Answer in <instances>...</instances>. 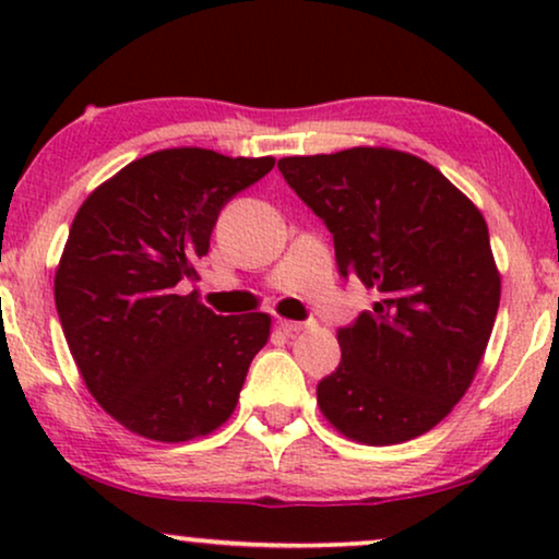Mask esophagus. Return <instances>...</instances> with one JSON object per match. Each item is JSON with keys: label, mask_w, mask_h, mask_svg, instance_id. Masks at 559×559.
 I'll return each mask as SVG.
<instances>
[{"label": "esophagus", "mask_w": 559, "mask_h": 559, "mask_svg": "<svg viewBox=\"0 0 559 559\" xmlns=\"http://www.w3.org/2000/svg\"><path fill=\"white\" fill-rule=\"evenodd\" d=\"M310 325H312L310 320H280V331H285L287 335H295V333L308 331Z\"/></svg>", "instance_id": "esophagus-1"}]
</instances>
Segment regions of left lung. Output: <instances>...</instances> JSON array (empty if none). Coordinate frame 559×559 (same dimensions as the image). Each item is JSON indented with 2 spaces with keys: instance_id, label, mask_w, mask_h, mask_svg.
<instances>
[{
  "instance_id": "8db88e82",
  "label": "left lung",
  "mask_w": 559,
  "mask_h": 559,
  "mask_svg": "<svg viewBox=\"0 0 559 559\" xmlns=\"http://www.w3.org/2000/svg\"><path fill=\"white\" fill-rule=\"evenodd\" d=\"M277 167L333 234L341 277L379 295L338 328L341 364L320 379V409L366 445L417 438L465 394L491 338L501 280L484 216L407 152L354 147Z\"/></svg>"
}]
</instances>
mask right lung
Instances as JSON below:
<instances>
[{
    "mask_svg": "<svg viewBox=\"0 0 559 559\" xmlns=\"http://www.w3.org/2000/svg\"><path fill=\"white\" fill-rule=\"evenodd\" d=\"M272 167V157L159 150L75 213L56 272L58 318L88 392L127 430L186 442L231 417L270 316H216L180 287L198 277L221 209Z\"/></svg>",
    "mask_w": 559,
    "mask_h": 559,
    "instance_id": "add662e5",
    "label": "right lung"
}]
</instances>
